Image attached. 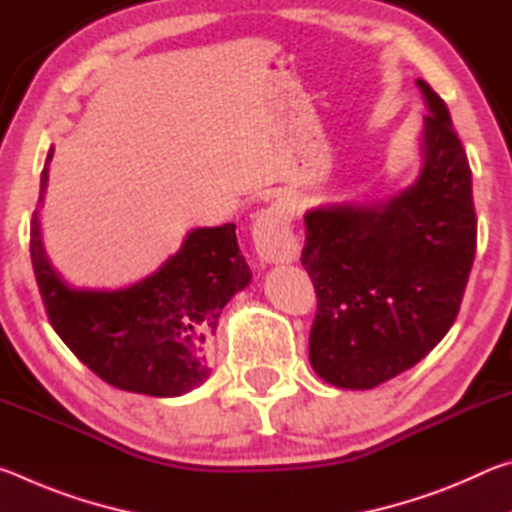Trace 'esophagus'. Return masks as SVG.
Instances as JSON below:
<instances>
[{
  "label": "esophagus",
  "instance_id": "34e87169",
  "mask_svg": "<svg viewBox=\"0 0 512 512\" xmlns=\"http://www.w3.org/2000/svg\"><path fill=\"white\" fill-rule=\"evenodd\" d=\"M293 221V205L287 198H280L257 214L253 225V241L257 255L268 264H284L293 262L298 257L300 246L298 239L293 237L291 230Z\"/></svg>",
  "mask_w": 512,
  "mask_h": 512
}]
</instances>
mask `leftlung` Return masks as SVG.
Returning a JSON list of instances; mask_svg holds the SVG:
<instances>
[{"label": "left lung", "instance_id": "8db88e82", "mask_svg": "<svg viewBox=\"0 0 512 512\" xmlns=\"http://www.w3.org/2000/svg\"><path fill=\"white\" fill-rule=\"evenodd\" d=\"M424 167L375 205L305 214L300 262L316 289L309 361L339 388H375L413 368L454 325L476 253L472 171L445 101L418 79Z\"/></svg>", "mask_w": 512, "mask_h": 512}]
</instances>
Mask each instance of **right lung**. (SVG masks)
Instances as JSON below:
<instances>
[{"mask_svg":"<svg viewBox=\"0 0 512 512\" xmlns=\"http://www.w3.org/2000/svg\"><path fill=\"white\" fill-rule=\"evenodd\" d=\"M38 207L31 221L33 273L49 323L76 359L110 386L151 397H176L203 384L210 375L205 345L221 309L253 277L239 253L235 223L189 232L158 273L133 287L76 291L60 280L42 250Z\"/></svg>","mask_w":512,"mask_h":512,"instance_id":"right-lung-1","label":"right lung"}]
</instances>
